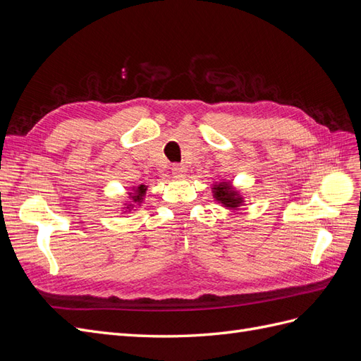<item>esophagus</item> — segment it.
Listing matches in <instances>:
<instances>
[{
    "mask_svg": "<svg viewBox=\"0 0 361 361\" xmlns=\"http://www.w3.org/2000/svg\"><path fill=\"white\" fill-rule=\"evenodd\" d=\"M171 173H173L174 178H183L185 174H187V167L182 166V164H173Z\"/></svg>",
    "mask_w": 361,
    "mask_h": 361,
    "instance_id": "34e87169",
    "label": "esophagus"
}]
</instances>
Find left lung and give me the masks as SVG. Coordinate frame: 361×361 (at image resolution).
<instances>
[{"label": "left lung", "instance_id": "left-lung-1", "mask_svg": "<svg viewBox=\"0 0 361 361\" xmlns=\"http://www.w3.org/2000/svg\"><path fill=\"white\" fill-rule=\"evenodd\" d=\"M212 192L214 199L218 203H221L224 207H227V209H236V207L244 203V199L236 190H233L231 182H220L214 185Z\"/></svg>", "mask_w": 361, "mask_h": 361}]
</instances>
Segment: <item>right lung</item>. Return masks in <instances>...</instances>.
<instances>
[{"label": "right lung", "mask_w": 361, "mask_h": 361, "mask_svg": "<svg viewBox=\"0 0 361 361\" xmlns=\"http://www.w3.org/2000/svg\"><path fill=\"white\" fill-rule=\"evenodd\" d=\"M146 191H147V187L146 185H138V187H134L133 188V192H128L130 200H133L134 203H143L145 200V195H146ZM126 206V211H130L134 207V204H125Z\"/></svg>", "instance_id": "right-lung-1"}]
</instances>
